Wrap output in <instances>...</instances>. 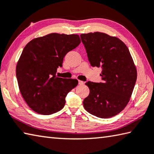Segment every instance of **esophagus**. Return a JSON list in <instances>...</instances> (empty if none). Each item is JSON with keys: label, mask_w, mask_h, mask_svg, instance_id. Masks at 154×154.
<instances>
[{"label": "esophagus", "mask_w": 154, "mask_h": 154, "mask_svg": "<svg viewBox=\"0 0 154 154\" xmlns=\"http://www.w3.org/2000/svg\"><path fill=\"white\" fill-rule=\"evenodd\" d=\"M79 84L80 85H83V84H84V82H83V81H80V80H79Z\"/></svg>", "instance_id": "esophagus-1"}]
</instances>
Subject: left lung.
I'll list each match as a JSON object with an SVG mask.
<instances>
[{"label": "left lung", "mask_w": 154, "mask_h": 154, "mask_svg": "<svg viewBox=\"0 0 154 154\" xmlns=\"http://www.w3.org/2000/svg\"><path fill=\"white\" fill-rule=\"evenodd\" d=\"M80 36L91 65L102 69V83H85L89 94L83 106L99 118L112 117L127 105L135 85L137 73L132 57L116 37L98 32Z\"/></svg>", "instance_id": "obj_1"}]
</instances>
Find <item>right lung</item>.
I'll return each mask as SVG.
<instances>
[{"label": "right lung", "mask_w": 154, "mask_h": 154, "mask_svg": "<svg viewBox=\"0 0 154 154\" xmlns=\"http://www.w3.org/2000/svg\"><path fill=\"white\" fill-rule=\"evenodd\" d=\"M80 43L77 34L52 33L33 39L25 46L16 75L22 96L35 112L50 115L65 106L66 95L78 81L57 77L56 72L66 53Z\"/></svg>", "instance_id": "add662e5"}]
</instances>
